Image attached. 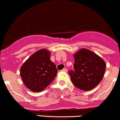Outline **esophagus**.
I'll return each mask as SVG.
<instances>
[{
    "label": "esophagus",
    "mask_w": 120,
    "mask_h": 120,
    "mask_svg": "<svg viewBox=\"0 0 120 120\" xmlns=\"http://www.w3.org/2000/svg\"><path fill=\"white\" fill-rule=\"evenodd\" d=\"M61 71H63V72H67V68H64V69H63Z\"/></svg>",
    "instance_id": "obj_1"
}]
</instances>
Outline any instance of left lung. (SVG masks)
<instances>
[{"label":"left lung","instance_id":"8db88e82","mask_svg":"<svg viewBox=\"0 0 120 120\" xmlns=\"http://www.w3.org/2000/svg\"><path fill=\"white\" fill-rule=\"evenodd\" d=\"M73 56L74 70L68 72L72 83L79 89L85 91L95 88L104 75L105 61L94 52L84 48Z\"/></svg>","mask_w":120,"mask_h":120}]
</instances>
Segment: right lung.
<instances>
[{"label": "right lung", "mask_w": 120, "mask_h": 120, "mask_svg": "<svg viewBox=\"0 0 120 120\" xmlns=\"http://www.w3.org/2000/svg\"><path fill=\"white\" fill-rule=\"evenodd\" d=\"M50 52L45 49L30 56L20 68V76L24 85L33 92L44 90L57 73L56 65L50 60Z\"/></svg>", "instance_id": "right-lung-1"}]
</instances>
